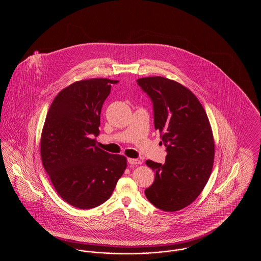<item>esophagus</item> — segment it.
<instances>
[{"instance_id":"obj_1","label":"esophagus","mask_w":261,"mask_h":261,"mask_svg":"<svg viewBox=\"0 0 261 261\" xmlns=\"http://www.w3.org/2000/svg\"><path fill=\"white\" fill-rule=\"evenodd\" d=\"M128 162L130 164H133V165H138V164H141L142 162L140 160H137V159H128Z\"/></svg>"}]
</instances>
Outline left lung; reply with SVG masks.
Instances as JSON below:
<instances>
[{
    "label": "left lung",
    "instance_id": "left-lung-1",
    "mask_svg": "<svg viewBox=\"0 0 261 261\" xmlns=\"http://www.w3.org/2000/svg\"><path fill=\"white\" fill-rule=\"evenodd\" d=\"M152 100L154 128L166 147L165 163L147 161L155 180L146 189L149 202L163 211H178L199 197L214 162V138L199 99L182 84L162 76L137 80Z\"/></svg>",
    "mask_w": 261,
    "mask_h": 261
}]
</instances>
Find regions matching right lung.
Masks as SVG:
<instances>
[{"instance_id":"obj_1","label":"right lung","mask_w":261,"mask_h":261,"mask_svg":"<svg viewBox=\"0 0 261 261\" xmlns=\"http://www.w3.org/2000/svg\"><path fill=\"white\" fill-rule=\"evenodd\" d=\"M116 80L91 78L62 90L43 126L41 160L57 193L67 203L90 210L111 198L127 159L96 146L99 115Z\"/></svg>"}]
</instances>
